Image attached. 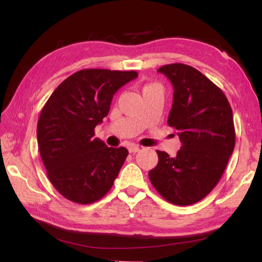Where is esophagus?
Here are the masks:
<instances>
[{
	"label": "esophagus",
	"mask_w": 262,
	"mask_h": 262,
	"mask_svg": "<svg viewBox=\"0 0 262 262\" xmlns=\"http://www.w3.org/2000/svg\"><path fill=\"white\" fill-rule=\"evenodd\" d=\"M127 149H129V152H131V154H135V152H138L139 150H140V148H139L138 146H135V145L130 146Z\"/></svg>",
	"instance_id": "1"
}]
</instances>
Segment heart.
Masks as SVG:
<instances>
[{
    "instance_id": "b5f03b06",
    "label": "heart",
    "mask_w": 262,
    "mask_h": 262,
    "mask_svg": "<svg viewBox=\"0 0 262 262\" xmlns=\"http://www.w3.org/2000/svg\"><path fill=\"white\" fill-rule=\"evenodd\" d=\"M150 86H152V84H147V86H145V87H143V89H146V88H148V87H150Z\"/></svg>"
}]
</instances>
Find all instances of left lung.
Wrapping results in <instances>:
<instances>
[{
	"mask_svg": "<svg viewBox=\"0 0 262 262\" xmlns=\"http://www.w3.org/2000/svg\"><path fill=\"white\" fill-rule=\"evenodd\" d=\"M174 88L167 123L180 137L175 157L157 150L149 180L165 200L189 206L220 182L235 147L233 112L223 90L196 69L172 63L158 69Z\"/></svg>",
	"mask_w": 262,
	"mask_h": 262,
	"instance_id": "left-lung-1",
	"label": "left lung"
}]
</instances>
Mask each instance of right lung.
Masks as SVG:
<instances>
[{"label": "right lung", "mask_w": 262, "mask_h": 262, "mask_svg": "<svg viewBox=\"0 0 262 262\" xmlns=\"http://www.w3.org/2000/svg\"><path fill=\"white\" fill-rule=\"evenodd\" d=\"M136 71L83 69L58 84L42 107L37 142L46 174L64 198L80 205L100 200L129 155L94 138L107 116L113 95Z\"/></svg>", "instance_id": "1"}]
</instances>
